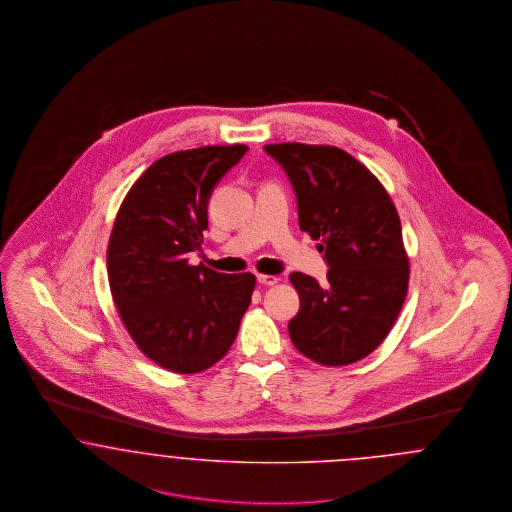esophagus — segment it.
I'll use <instances>...</instances> for the list:
<instances>
[{
  "instance_id": "obj_1",
  "label": "esophagus",
  "mask_w": 512,
  "mask_h": 512,
  "mask_svg": "<svg viewBox=\"0 0 512 512\" xmlns=\"http://www.w3.org/2000/svg\"><path fill=\"white\" fill-rule=\"evenodd\" d=\"M256 277H258V283H260V285H266V287H273V285H277V283H279V279H277L275 275H264V273H258Z\"/></svg>"
}]
</instances>
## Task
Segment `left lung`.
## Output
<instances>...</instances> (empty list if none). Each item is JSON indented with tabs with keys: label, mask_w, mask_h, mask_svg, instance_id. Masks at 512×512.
Returning a JSON list of instances; mask_svg holds the SVG:
<instances>
[{
	"label": "left lung",
	"mask_w": 512,
	"mask_h": 512,
	"mask_svg": "<svg viewBox=\"0 0 512 512\" xmlns=\"http://www.w3.org/2000/svg\"><path fill=\"white\" fill-rule=\"evenodd\" d=\"M287 172L298 199L300 229L331 266L319 285L294 271L300 310L290 319L292 344L325 367L356 363L375 352L401 312L409 258L398 210L371 170L331 145H266Z\"/></svg>",
	"instance_id": "1"
}]
</instances>
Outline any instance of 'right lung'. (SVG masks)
Instances as JSON below:
<instances>
[{"label":"right lung","instance_id":"obj_1","mask_svg":"<svg viewBox=\"0 0 512 512\" xmlns=\"http://www.w3.org/2000/svg\"><path fill=\"white\" fill-rule=\"evenodd\" d=\"M248 151L210 145L153 162L122 200L107 248L112 300L137 348L166 371L210 369L239 333L256 277L218 273L187 254L200 248L216 183Z\"/></svg>","mask_w":512,"mask_h":512}]
</instances>
